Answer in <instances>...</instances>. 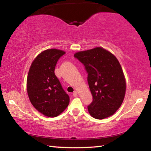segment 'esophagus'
<instances>
[{
  "label": "esophagus",
  "mask_w": 151,
  "mask_h": 151,
  "mask_svg": "<svg viewBox=\"0 0 151 151\" xmlns=\"http://www.w3.org/2000/svg\"><path fill=\"white\" fill-rule=\"evenodd\" d=\"M77 96H78V92L76 91H74L73 93V97H77Z\"/></svg>",
  "instance_id": "1"
}]
</instances>
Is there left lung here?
<instances>
[{
  "instance_id": "8db88e82",
  "label": "left lung",
  "mask_w": 151,
  "mask_h": 151,
  "mask_svg": "<svg viewBox=\"0 0 151 151\" xmlns=\"http://www.w3.org/2000/svg\"><path fill=\"white\" fill-rule=\"evenodd\" d=\"M75 58L84 65L93 101L87 109L97 119L109 117L121 106L126 83L120 64L113 54L102 48L76 53Z\"/></svg>"
}]
</instances>
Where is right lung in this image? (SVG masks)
Segmentation results:
<instances>
[{
  "mask_svg": "<svg viewBox=\"0 0 151 151\" xmlns=\"http://www.w3.org/2000/svg\"><path fill=\"white\" fill-rule=\"evenodd\" d=\"M65 53L56 49L42 51L32 62L27 77L30 102L38 111L49 117L58 116L69 104V96L54 73L58 60Z\"/></svg>",
  "mask_w": 151,
  "mask_h": 151,
  "instance_id": "right-lung-1",
  "label": "right lung"
}]
</instances>
